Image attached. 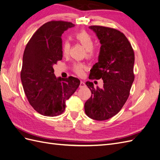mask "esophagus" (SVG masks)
Here are the masks:
<instances>
[{
	"label": "esophagus",
	"mask_w": 160,
	"mask_h": 160,
	"mask_svg": "<svg viewBox=\"0 0 160 160\" xmlns=\"http://www.w3.org/2000/svg\"><path fill=\"white\" fill-rule=\"evenodd\" d=\"M85 87V83L83 81H81L80 82V85H79V88H83Z\"/></svg>",
	"instance_id": "1"
}]
</instances>
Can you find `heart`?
<instances>
[{
  "label": "heart",
  "mask_w": 160,
  "mask_h": 160,
  "mask_svg": "<svg viewBox=\"0 0 160 160\" xmlns=\"http://www.w3.org/2000/svg\"><path fill=\"white\" fill-rule=\"evenodd\" d=\"M75 39L78 41L80 44L83 46L86 50V57L88 58H93L96 52L93 50L94 41L92 37L88 33L86 32L82 31L77 33L75 34ZM70 49V43L68 41H65L64 42L62 48V54L64 55H67L68 54ZM85 67L84 64L81 63H75L72 67V70L77 75L81 76L83 74L84 69Z\"/></svg>",
  "instance_id": "heart-1"
}]
</instances>
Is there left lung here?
<instances>
[{
    "instance_id": "obj_1",
    "label": "left lung",
    "mask_w": 160,
    "mask_h": 160,
    "mask_svg": "<svg viewBox=\"0 0 160 160\" xmlns=\"http://www.w3.org/2000/svg\"><path fill=\"white\" fill-rule=\"evenodd\" d=\"M89 29L96 33L101 47L89 79H102L103 85L102 89L94 88L92 82H86L92 96L85 103V112L91 118L105 120L118 114L129 96L135 79V54L127 37L118 30L99 25Z\"/></svg>"
}]
</instances>
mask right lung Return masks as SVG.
<instances>
[{"label": "right lung", "mask_w": 160, "mask_h": 160, "mask_svg": "<svg viewBox=\"0 0 160 160\" xmlns=\"http://www.w3.org/2000/svg\"><path fill=\"white\" fill-rule=\"evenodd\" d=\"M74 26L62 21L47 22L34 33L25 48L21 83L30 105L43 116L61 114L66 100L80 85L76 77L57 78L53 68L62 58V34Z\"/></svg>", "instance_id": "add662e5"}]
</instances>
